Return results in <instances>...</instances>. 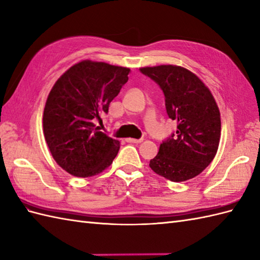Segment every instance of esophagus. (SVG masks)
Instances as JSON below:
<instances>
[{
	"label": "esophagus",
	"instance_id": "1",
	"mask_svg": "<svg viewBox=\"0 0 260 260\" xmlns=\"http://www.w3.org/2000/svg\"><path fill=\"white\" fill-rule=\"evenodd\" d=\"M126 142L127 143H133V144H140L143 142V140H136V138H126Z\"/></svg>",
	"mask_w": 260,
	"mask_h": 260
}]
</instances>
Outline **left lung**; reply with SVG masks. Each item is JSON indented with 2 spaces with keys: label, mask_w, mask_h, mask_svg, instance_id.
<instances>
[{
  "label": "left lung",
  "mask_w": 260,
  "mask_h": 260,
  "mask_svg": "<svg viewBox=\"0 0 260 260\" xmlns=\"http://www.w3.org/2000/svg\"><path fill=\"white\" fill-rule=\"evenodd\" d=\"M165 96L167 115L177 129L162 142L149 167L172 182L194 178L206 168L218 149L220 113L209 88L192 72L182 66L142 68Z\"/></svg>",
  "instance_id": "left-lung-1"
}]
</instances>
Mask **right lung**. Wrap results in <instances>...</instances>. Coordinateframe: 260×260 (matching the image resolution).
Instances as JSON below:
<instances>
[{
  "mask_svg": "<svg viewBox=\"0 0 260 260\" xmlns=\"http://www.w3.org/2000/svg\"><path fill=\"white\" fill-rule=\"evenodd\" d=\"M129 69L85 59L72 66L52 87L43 114L50 152L64 171L90 177L110 166L119 142L95 127L128 81Z\"/></svg>",
  "mask_w": 260,
  "mask_h": 260,
  "instance_id": "1",
  "label": "right lung"
}]
</instances>
